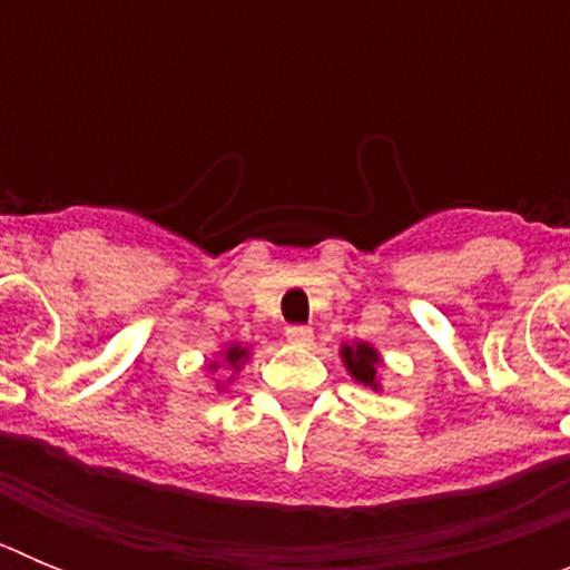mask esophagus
Returning a JSON list of instances; mask_svg holds the SVG:
<instances>
[{"label":"esophagus","mask_w":570,"mask_h":570,"mask_svg":"<svg viewBox=\"0 0 570 570\" xmlns=\"http://www.w3.org/2000/svg\"><path fill=\"white\" fill-rule=\"evenodd\" d=\"M285 340H288L291 345L305 347V345H311V342H314V331H311L308 325H291V328L285 331Z\"/></svg>","instance_id":"34e87169"}]
</instances>
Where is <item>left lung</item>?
I'll use <instances>...</instances> for the list:
<instances>
[{"mask_svg":"<svg viewBox=\"0 0 570 570\" xmlns=\"http://www.w3.org/2000/svg\"><path fill=\"white\" fill-rule=\"evenodd\" d=\"M342 362H345L347 374L354 376L362 385L380 391V376H376V367H380V354L376 347H371L367 342H354V345H342Z\"/></svg>","mask_w":570,"mask_h":570,"instance_id":"left-lung-1","label":"left lung"}]
</instances>
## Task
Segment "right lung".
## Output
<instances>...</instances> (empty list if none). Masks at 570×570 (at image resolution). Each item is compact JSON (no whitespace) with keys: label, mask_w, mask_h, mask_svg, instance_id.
Here are the masks:
<instances>
[{"label":"right lung","mask_w":570,"mask_h":570,"mask_svg":"<svg viewBox=\"0 0 570 570\" xmlns=\"http://www.w3.org/2000/svg\"><path fill=\"white\" fill-rule=\"evenodd\" d=\"M248 356H250L248 347L230 345L228 351H225V354H223V360H225V365H228L230 371H234V374H236V371H239V367L245 365V362H248ZM216 365H219V362H214V365H210V367H216Z\"/></svg>","instance_id":"1"}]
</instances>
